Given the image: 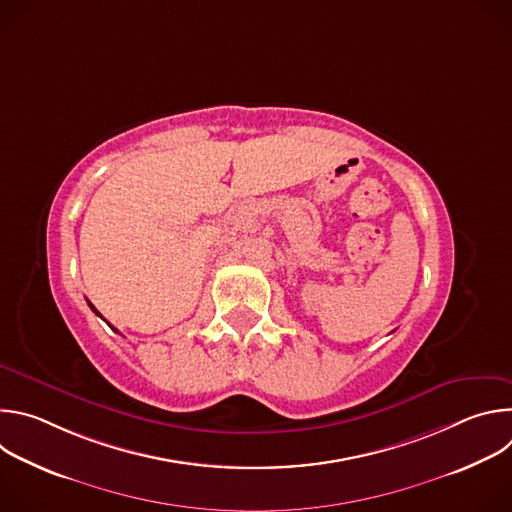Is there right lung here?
<instances>
[{"label": "right lung", "mask_w": 512, "mask_h": 512, "mask_svg": "<svg viewBox=\"0 0 512 512\" xmlns=\"http://www.w3.org/2000/svg\"><path fill=\"white\" fill-rule=\"evenodd\" d=\"M89 306H91V310H93V312H95V314H97V316H101V314H99V312H97V310H95V306H93V304H91V302H89ZM109 326H111V324H109ZM111 330H115V332H117V328H113V326H111Z\"/></svg>", "instance_id": "obj_1"}]
</instances>
